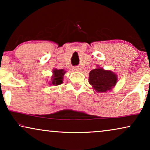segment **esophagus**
Instances as JSON below:
<instances>
[{"mask_svg": "<svg viewBox=\"0 0 150 150\" xmlns=\"http://www.w3.org/2000/svg\"><path fill=\"white\" fill-rule=\"evenodd\" d=\"M73 70L76 71H79L81 70V69L79 67H73Z\"/></svg>", "mask_w": 150, "mask_h": 150, "instance_id": "obj_1", "label": "esophagus"}]
</instances>
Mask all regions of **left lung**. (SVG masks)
Here are the masks:
<instances>
[{
  "mask_svg": "<svg viewBox=\"0 0 150 150\" xmlns=\"http://www.w3.org/2000/svg\"><path fill=\"white\" fill-rule=\"evenodd\" d=\"M89 83L98 93L110 91L117 83V75L111 70H106L98 66L89 72Z\"/></svg>",
  "mask_w": 150,
  "mask_h": 150,
  "instance_id": "1",
  "label": "left lung"
}]
</instances>
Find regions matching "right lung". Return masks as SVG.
Segmentation results:
<instances>
[{"mask_svg": "<svg viewBox=\"0 0 150 150\" xmlns=\"http://www.w3.org/2000/svg\"><path fill=\"white\" fill-rule=\"evenodd\" d=\"M67 71L65 69H52V76H51V81L49 82L48 85H59L63 83V77Z\"/></svg>", "mask_w": 150, "mask_h": 150, "instance_id": "add662e5", "label": "right lung"}]
</instances>
